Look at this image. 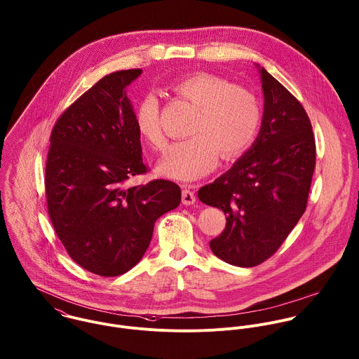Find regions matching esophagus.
I'll use <instances>...</instances> for the list:
<instances>
[{
    "label": "esophagus",
    "instance_id": "34e87169",
    "mask_svg": "<svg viewBox=\"0 0 359 359\" xmlns=\"http://www.w3.org/2000/svg\"><path fill=\"white\" fill-rule=\"evenodd\" d=\"M182 203L184 205H193L196 203V194L190 189H184L182 193Z\"/></svg>",
    "mask_w": 359,
    "mask_h": 359
}]
</instances>
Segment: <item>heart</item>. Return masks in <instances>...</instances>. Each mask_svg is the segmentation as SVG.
<instances>
[{
  "label": "heart",
  "instance_id": "heart-1",
  "mask_svg": "<svg viewBox=\"0 0 359 359\" xmlns=\"http://www.w3.org/2000/svg\"><path fill=\"white\" fill-rule=\"evenodd\" d=\"M169 91L197 108L190 135L173 143L158 163V170L172 179L191 182L215 169L219 156L233 159L254 143L262 118L258 97L248 88L231 84L217 74L197 72L169 84ZM159 101L148 93L133 114L145 143L162 149L166 139L159 125Z\"/></svg>",
  "mask_w": 359,
  "mask_h": 359
}]
</instances>
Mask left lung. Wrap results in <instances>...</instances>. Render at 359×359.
Returning <instances> with one entry per match:
<instances>
[{
  "label": "left lung",
  "mask_w": 359,
  "mask_h": 359,
  "mask_svg": "<svg viewBox=\"0 0 359 359\" xmlns=\"http://www.w3.org/2000/svg\"><path fill=\"white\" fill-rule=\"evenodd\" d=\"M265 97L259 135L252 147L198 198L226 215L210 241L222 261L241 268L265 262L283 244L306 210L316 147L301 102L264 68Z\"/></svg>",
  "instance_id": "left-lung-1"
}]
</instances>
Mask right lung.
<instances>
[{"mask_svg": "<svg viewBox=\"0 0 359 359\" xmlns=\"http://www.w3.org/2000/svg\"><path fill=\"white\" fill-rule=\"evenodd\" d=\"M140 74L104 76L64 111L50 137L48 215L73 261L102 278L130 271L147 251L156 219L182 200L170 180L125 187L128 179L148 172L126 95Z\"/></svg>", "mask_w": 359, "mask_h": 359, "instance_id": "1", "label": "right lung"}]
</instances>
